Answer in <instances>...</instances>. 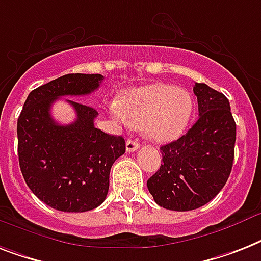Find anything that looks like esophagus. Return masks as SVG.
<instances>
[{
	"label": "esophagus",
	"instance_id": "1",
	"mask_svg": "<svg viewBox=\"0 0 261 261\" xmlns=\"http://www.w3.org/2000/svg\"><path fill=\"white\" fill-rule=\"evenodd\" d=\"M138 147H139V143H138L137 141H133V139H128V141L126 142V150L128 152L131 151H135V150H138Z\"/></svg>",
	"mask_w": 261,
	"mask_h": 261
}]
</instances>
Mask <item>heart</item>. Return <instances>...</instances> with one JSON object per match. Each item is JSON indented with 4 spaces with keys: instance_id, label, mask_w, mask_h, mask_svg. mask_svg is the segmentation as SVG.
Masks as SVG:
<instances>
[{
    "instance_id": "b5f03b06",
    "label": "heart",
    "mask_w": 261,
    "mask_h": 261,
    "mask_svg": "<svg viewBox=\"0 0 261 261\" xmlns=\"http://www.w3.org/2000/svg\"><path fill=\"white\" fill-rule=\"evenodd\" d=\"M111 112L123 123L143 127L151 141L164 143L184 134L192 119L193 99L184 88L155 83L127 92L120 109L112 106Z\"/></svg>"
}]
</instances>
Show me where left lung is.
Instances as JSON below:
<instances>
[{
    "label": "left lung",
    "mask_w": 261,
    "mask_h": 261,
    "mask_svg": "<svg viewBox=\"0 0 261 261\" xmlns=\"http://www.w3.org/2000/svg\"><path fill=\"white\" fill-rule=\"evenodd\" d=\"M198 119L185 135L161 147L162 164L147 181L160 206L193 211L213 200L229 178L234 158L236 123L229 100L204 83L193 87Z\"/></svg>",
    "instance_id": "obj_1"
}]
</instances>
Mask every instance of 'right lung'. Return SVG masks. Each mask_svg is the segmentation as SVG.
<instances>
[{"instance_id":"right-lung-1","label":"right lung","mask_w":261,"mask_h":261,"mask_svg":"<svg viewBox=\"0 0 261 261\" xmlns=\"http://www.w3.org/2000/svg\"><path fill=\"white\" fill-rule=\"evenodd\" d=\"M99 73H68L28 95L17 120L18 161L27 185L48 206L61 212H88L106 200L110 170L126 151L123 137L103 133L94 124L97 111L67 100L75 109L71 124L50 115L61 96H83L97 90Z\"/></svg>"}]
</instances>
